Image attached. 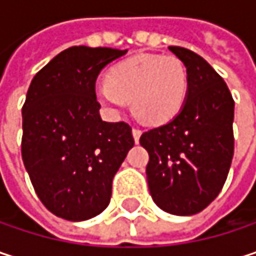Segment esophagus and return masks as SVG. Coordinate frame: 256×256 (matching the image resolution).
I'll use <instances>...</instances> for the list:
<instances>
[{
  "label": "esophagus",
  "mask_w": 256,
  "mask_h": 256,
  "mask_svg": "<svg viewBox=\"0 0 256 256\" xmlns=\"http://www.w3.org/2000/svg\"><path fill=\"white\" fill-rule=\"evenodd\" d=\"M132 133H133V139H134V142L138 144V142H139V138H140V134H142V130L138 128H132Z\"/></svg>",
  "instance_id": "obj_1"
}]
</instances>
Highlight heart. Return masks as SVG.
<instances>
[{
    "instance_id": "b5f03b06",
    "label": "heart",
    "mask_w": 256,
    "mask_h": 256,
    "mask_svg": "<svg viewBox=\"0 0 256 256\" xmlns=\"http://www.w3.org/2000/svg\"><path fill=\"white\" fill-rule=\"evenodd\" d=\"M188 71L174 54H139L116 65L108 80L94 87L96 99L117 114L132 104L134 116L148 124L172 120L188 94Z\"/></svg>"
}]
</instances>
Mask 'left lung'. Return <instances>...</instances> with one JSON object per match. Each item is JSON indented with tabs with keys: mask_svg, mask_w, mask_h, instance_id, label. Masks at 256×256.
Returning a JSON list of instances; mask_svg holds the SVG:
<instances>
[{
	"mask_svg": "<svg viewBox=\"0 0 256 256\" xmlns=\"http://www.w3.org/2000/svg\"><path fill=\"white\" fill-rule=\"evenodd\" d=\"M188 71V94L176 117L142 133L154 203L172 215H194L222 190L234 154V100L222 77L197 53L170 46Z\"/></svg>",
	"mask_w": 256,
	"mask_h": 256,
	"instance_id": "left-lung-1",
	"label": "left lung"
}]
</instances>
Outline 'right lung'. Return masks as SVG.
<instances>
[{
  "label": "right lung",
  "instance_id": "right-lung-1",
  "mask_svg": "<svg viewBox=\"0 0 256 256\" xmlns=\"http://www.w3.org/2000/svg\"><path fill=\"white\" fill-rule=\"evenodd\" d=\"M128 50L76 46L32 78L22 108V158L34 190L56 216L86 221L106 209L112 178L134 140L124 122L99 116V72Z\"/></svg>",
  "mask_w": 256,
  "mask_h": 256
}]
</instances>
